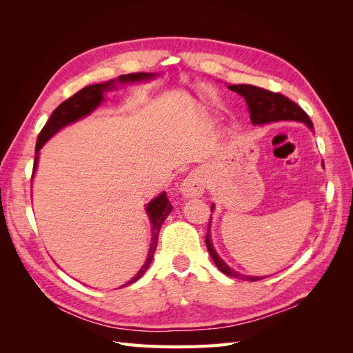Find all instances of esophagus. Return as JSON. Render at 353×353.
<instances>
[{
	"label": "esophagus",
	"instance_id": "esophagus-1",
	"mask_svg": "<svg viewBox=\"0 0 353 353\" xmlns=\"http://www.w3.org/2000/svg\"><path fill=\"white\" fill-rule=\"evenodd\" d=\"M181 191H183V196L185 197H197L203 194V191H205V181H203L199 170H193V172L188 174V176H185L183 185H181Z\"/></svg>",
	"mask_w": 353,
	"mask_h": 353
}]
</instances>
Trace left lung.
I'll use <instances>...</instances> for the list:
<instances>
[{"label":"left lung","mask_w":353,"mask_h":353,"mask_svg":"<svg viewBox=\"0 0 353 353\" xmlns=\"http://www.w3.org/2000/svg\"><path fill=\"white\" fill-rule=\"evenodd\" d=\"M231 91L243 95L248 108L250 112V119L254 125H263L270 122H279V121H297L306 123L314 131L312 121L309 119L306 112L297 105L290 99H287L285 95L280 92H272L268 90H263L254 85H230L228 87ZM213 209V205L210 206V210ZM206 248L209 250V254L212 256L213 262L218 266V270L228 276H234V279L244 280V281H259L265 276H250V275H241L236 271H232L230 266L223 262L218 253L215 252L210 241V221L208 225L206 232Z\"/></svg>","instance_id":"1"}]
</instances>
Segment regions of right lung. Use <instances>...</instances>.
<instances>
[{
    "label": "right lung",
    "instance_id": "right-lung-1",
    "mask_svg": "<svg viewBox=\"0 0 353 353\" xmlns=\"http://www.w3.org/2000/svg\"><path fill=\"white\" fill-rule=\"evenodd\" d=\"M153 73H130V74H122V77L117 78V82L119 83H126V82H135V81H143V79H150L153 78ZM114 81H109L104 83H94V85H88V87L82 88L81 91H78L74 95H72L70 99H68L66 101H63L59 108L51 113L50 119L47 121L46 126L42 128L39 135H38V141H37V147H35V162H34V172L38 165V152L41 150V147L46 144L47 140L54 135L59 130H61L63 126H66L74 121L81 119L82 116L90 114L97 105L101 103L103 100V94L105 91H110L114 88ZM34 176V174H32ZM147 215L150 218L152 222V228H153V239H152V245L150 250H148V256L145 263L141 266V270L138 271V274L134 276L131 281H128L125 285H130L132 283H135L137 280H140L141 276L144 275V272L148 270L152 261H153V254L156 250L157 245V237H159V231L160 227H162L163 221L166 219V216L172 210V205H170L166 193L163 191L162 194L157 196L154 200H152L148 203L147 208Z\"/></svg>",
    "mask_w": 353,
    "mask_h": 353
}]
</instances>
